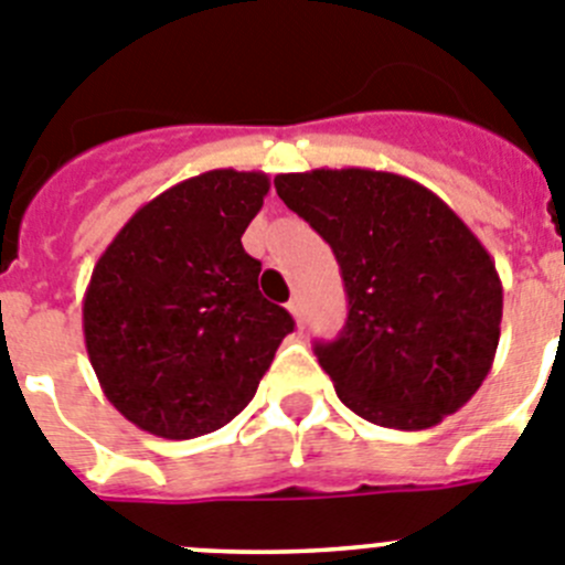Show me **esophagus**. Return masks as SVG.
Here are the masks:
<instances>
[{"mask_svg":"<svg viewBox=\"0 0 565 565\" xmlns=\"http://www.w3.org/2000/svg\"><path fill=\"white\" fill-rule=\"evenodd\" d=\"M287 309H289V315L295 318V323H298V327H303V303L298 301V298H292V301L287 303Z\"/></svg>","mask_w":565,"mask_h":565,"instance_id":"esophagus-1","label":"esophagus"}]
</instances>
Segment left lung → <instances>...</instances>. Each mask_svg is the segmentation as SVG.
Returning a JSON list of instances; mask_svg holds the SVG:
<instances>
[{"label":"left lung","instance_id":"obj_1","mask_svg":"<svg viewBox=\"0 0 565 565\" xmlns=\"http://www.w3.org/2000/svg\"><path fill=\"white\" fill-rule=\"evenodd\" d=\"M276 191L340 264L349 318L315 345L340 399L396 430L434 428L470 403L495 360L504 289L454 207L374 169L278 174Z\"/></svg>","mask_w":565,"mask_h":565}]
</instances>
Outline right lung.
Here are the masks:
<instances>
[{
	"label": "right lung",
	"instance_id": "add662e5",
	"mask_svg": "<svg viewBox=\"0 0 565 565\" xmlns=\"http://www.w3.org/2000/svg\"><path fill=\"white\" fill-rule=\"evenodd\" d=\"M267 191L264 171H205L146 202L100 253L84 292L86 354L106 399L146 434L220 430L292 332L242 247Z\"/></svg>",
	"mask_w": 565,
	"mask_h": 565
}]
</instances>
